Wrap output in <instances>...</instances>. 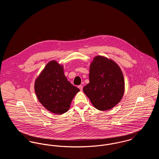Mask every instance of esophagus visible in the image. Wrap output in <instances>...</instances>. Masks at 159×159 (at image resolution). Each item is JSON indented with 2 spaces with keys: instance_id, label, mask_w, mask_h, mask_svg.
Returning a JSON list of instances; mask_svg holds the SVG:
<instances>
[{
  "instance_id": "obj_1",
  "label": "esophagus",
  "mask_w": 159,
  "mask_h": 159,
  "mask_svg": "<svg viewBox=\"0 0 159 159\" xmlns=\"http://www.w3.org/2000/svg\"><path fill=\"white\" fill-rule=\"evenodd\" d=\"M78 88L80 89V91H82V90H83V86H82V85H79V86H78Z\"/></svg>"
}]
</instances>
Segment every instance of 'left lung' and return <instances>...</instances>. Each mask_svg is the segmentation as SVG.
Masks as SVG:
<instances>
[{"instance_id":"8db88e82","label":"left lung","mask_w":159,"mask_h":159,"mask_svg":"<svg viewBox=\"0 0 159 159\" xmlns=\"http://www.w3.org/2000/svg\"><path fill=\"white\" fill-rule=\"evenodd\" d=\"M89 77V83L83 88V92L97 109L109 110L121 101L125 80L116 62L103 56H96L90 64Z\"/></svg>"}]
</instances>
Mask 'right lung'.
I'll list each match as a JSON object with an SVG mask.
<instances>
[{"label":"right lung","instance_id":"add662e5","mask_svg":"<svg viewBox=\"0 0 159 159\" xmlns=\"http://www.w3.org/2000/svg\"><path fill=\"white\" fill-rule=\"evenodd\" d=\"M37 98L46 109L55 114L66 113L71 101L80 89L68 81L64 67L51 61L38 76L34 83Z\"/></svg>","mask_w":159,"mask_h":159}]
</instances>
